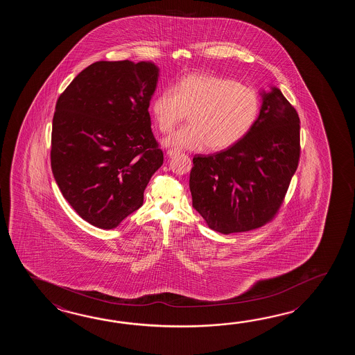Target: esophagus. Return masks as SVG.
Masks as SVG:
<instances>
[{"label":"esophagus","mask_w":355,"mask_h":355,"mask_svg":"<svg viewBox=\"0 0 355 355\" xmlns=\"http://www.w3.org/2000/svg\"><path fill=\"white\" fill-rule=\"evenodd\" d=\"M179 153H180V151H178V150H168V151H167V156H168V157H174V156L179 155Z\"/></svg>","instance_id":"34e87169"}]
</instances>
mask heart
<instances>
[{"label":"heart","instance_id":"1","mask_svg":"<svg viewBox=\"0 0 355 355\" xmlns=\"http://www.w3.org/2000/svg\"><path fill=\"white\" fill-rule=\"evenodd\" d=\"M152 114L162 133H168L190 112L188 125L167 137L176 150L219 151L239 144L260 113L257 91L232 78L191 75L166 87L152 101Z\"/></svg>","mask_w":355,"mask_h":355}]
</instances>
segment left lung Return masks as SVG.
<instances>
[{
    "instance_id": "1",
    "label": "left lung",
    "mask_w": 355,
    "mask_h": 355,
    "mask_svg": "<svg viewBox=\"0 0 355 355\" xmlns=\"http://www.w3.org/2000/svg\"><path fill=\"white\" fill-rule=\"evenodd\" d=\"M261 96L260 114L248 136L225 151L193 159V207L220 234L246 232L270 222L298 167L297 110L278 87Z\"/></svg>"
}]
</instances>
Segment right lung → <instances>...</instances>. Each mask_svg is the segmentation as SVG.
<instances>
[{"instance_id": "add662e5", "label": "right lung", "mask_w": 355, "mask_h": 355, "mask_svg": "<svg viewBox=\"0 0 355 355\" xmlns=\"http://www.w3.org/2000/svg\"><path fill=\"white\" fill-rule=\"evenodd\" d=\"M157 80L152 62L100 60L76 76L57 100L54 179L92 226L112 230L137 211L164 164L148 113Z\"/></svg>"}]
</instances>
